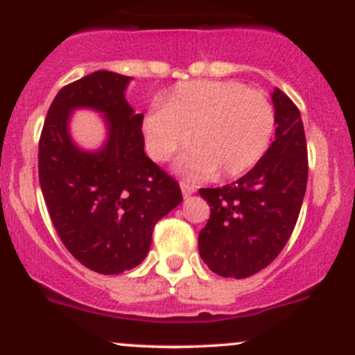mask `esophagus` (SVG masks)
Segmentation results:
<instances>
[{"label":"esophagus","mask_w":355,"mask_h":355,"mask_svg":"<svg viewBox=\"0 0 355 355\" xmlns=\"http://www.w3.org/2000/svg\"><path fill=\"white\" fill-rule=\"evenodd\" d=\"M180 189H182V193H184V197H189V196H192L193 192H196V185H192V184H189V182H185V180H182L180 182Z\"/></svg>","instance_id":"esophagus-1"}]
</instances>
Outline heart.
<instances>
[{
  "label": "heart",
  "instance_id": "1",
  "mask_svg": "<svg viewBox=\"0 0 355 355\" xmlns=\"http://www.w3.org/2000/svg\"><path fill=\"white\" fill-rule=\"evenodd\" d=\"M275 112L260 89L240 81L197 80L180 83L144 119L149 155L168 162L192 144L180 171L193 178L238 177L255 165L270 143Z\"/></svg>",
  "mask_w": 355,
  "mask_h": 355
}]
</instances>
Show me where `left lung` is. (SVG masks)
<instances>
[{
  "label": "left lung",
  "instance_id": "1",
  "mask_svg": "<svg viewBox=\"0 0 355 355\" xmlns=\"http://www.w3.org/2000/svg\"><path fill=\"white\" fill-rule=\"evenodd\" d=\"M272 100L277 128L263 158L233 184L199 190L211 207L200 259L223 277H250L274 262L300 218L308 182L303 121L284 92L277 88Z\"/></svg>",
  "mask_w": 355,
  "mask_h": 355
}]
</instances>
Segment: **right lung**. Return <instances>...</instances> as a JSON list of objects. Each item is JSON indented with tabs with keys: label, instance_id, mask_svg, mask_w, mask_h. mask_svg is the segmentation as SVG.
Wrapping results in <instances>:
<instances>
[{
	"label": "right lung",
	"instance_id": "right-lung-1",
	"mask_svg": "<svg viewBox=\"0 0 355 355\" xmlns=\"http://www.w3.org/2000/svg\"><path fill=\"white\" fill-rule=\"evenodd\" d=\"M130 78L95 71L59 89L39 139V180L51 221L71 255L98 274H121L148 255L155 225L182 202L178 182L144 153L143 114L124 96ZM103 111L110 141L85 153L69 139V112Z\"/></svg>",
	"mask_w": 355,
	"mask_h": 355
}]
</instances>
